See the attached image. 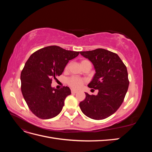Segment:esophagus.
Wrapping results in <instances>:
<instances>
[{
    "label": "esophagus",
    "instance_id": "esophagus-1",
    "mask_svg": "<svg viewBox=\"0 0 152 152\" xmlns=\"http://www.w3.org/2000/svg\"><path fill=\"white\" fill-rule=\"evenodd\" d=\"M71 92H72V93H77L78 92V91H77V90H75V89H72V90H71Z\"/></svg>",
    "mask_w": 152,
    "mask_h": 152
}]
</instances>
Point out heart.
Instances as JSON below:
<instances>
[{"instance_id": "b5f03b06", "label": "heart", "mask_w": 152, "mask_h": 152, "mask_svg": "<svg viewBox=\"0 0 152 152\" xmlns=\"http://www.w3.org/2000/svg\"><path fill=\"white\" fill-rule=\"evenodd\" d=\"M88 61L87 60H83L82 61L80 64L81 65H82V64H84L86 62H87ZM68 66H66L67 68ZM68 84L70 85L71 87H73V88H75V89H78L79 88V87H80L82 84H83V82H84V80H82V79H80V78L79 77H71L70 79H68Z\"/></svg>"}]
</instances>
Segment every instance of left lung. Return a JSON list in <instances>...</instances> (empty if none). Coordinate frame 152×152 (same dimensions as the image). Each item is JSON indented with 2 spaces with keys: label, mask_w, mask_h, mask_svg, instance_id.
Returning <instances> with one entry per match:
<instances>
[{
  "label": "left lung",
  "mask_w": 152,
  "mask_h": 152,
  "mask_svg": "<svg viewBox=\"0 0 152 152\" xmlns=\"http://www.w3.org/2000/svg\"><path fill=\"white\" fill-rule=\"evenodd\" d=\"M80 53L93 63L96 72L88 87L98 90L97 95L85 93L80 108L87 117L102 120L113 114L123 102L129 84L127 68L117 54L108 50L97 49Z\"/></svg>",
  "instance_id": "left-lung-1"
}]
</instances>
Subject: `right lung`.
Instances as JSON below:
<instances>
[{"label": "right lung", "instance_id": "1", "mask_svg": "<svg viewBox=\"0 0 152 152\" xmlns=\"http://www.w3.org/2000/svg\"><path fill=\"white\" fill-rule=\"evenodd\" d=\"M79 54L51 45L38 50L27 60L21 73V89L27 105L37 117L49 119L61 112L71 91L67 86L61 89L52 87V80L61 75L68 61Z\"/></svg>", "mask_w": 152, "mask_h": 152}]
</instances>
